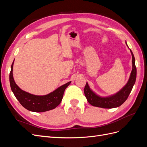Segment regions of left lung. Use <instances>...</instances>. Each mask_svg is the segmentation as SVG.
Masks as SVG:
<instances>
[{"label":"left lung","instance_id":"8db88e82","mask_svg":"<svg viewBox=\"0 0 147 147\" xmlns=\"http://www.w3.org/2000/svg\"><path fill=\"white\" fill-rule=\"evenodd\" d=\"M126 44L127 46L126 42ZM129 50L132 58V69L129 78L128 82L126 84V85L121 90L117 92L116 94L111 95L110 96L101 97L92 91L91 89L89 86L88 83H86L85 87L84 88V93L85 97H86L87 100L91 105L104 109H112L119 107L126 100L132 91L133 86L134 85L137 75V69L135 65V57L131 49H129Z\"/></svg>","mask_w":147,"mask_h":147}]
</instances>
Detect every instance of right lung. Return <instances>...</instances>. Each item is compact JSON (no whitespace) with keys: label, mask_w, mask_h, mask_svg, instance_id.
Wrapping results in <instances>:
<instances>
[{"label":"right lung","mask_w":147,"mask_h":147,"mask_svg":"<svg viewBox=\"0 0 147 147\" xmlns=\"http://www.w3.org/2000/svg\"><path fill=\"white\" fill-rule=\"evenodd\" d=\"M14 61L11 66L10 73V84L11 91L16 98L25 109L34 112H43L55 109L63 99L65 88L71 82L57 88L56 90L47 95L37 96L22 90L16 84L13 76V68Z\"/></svg>","instance_id":"right-lung-1"}]
</instances>
